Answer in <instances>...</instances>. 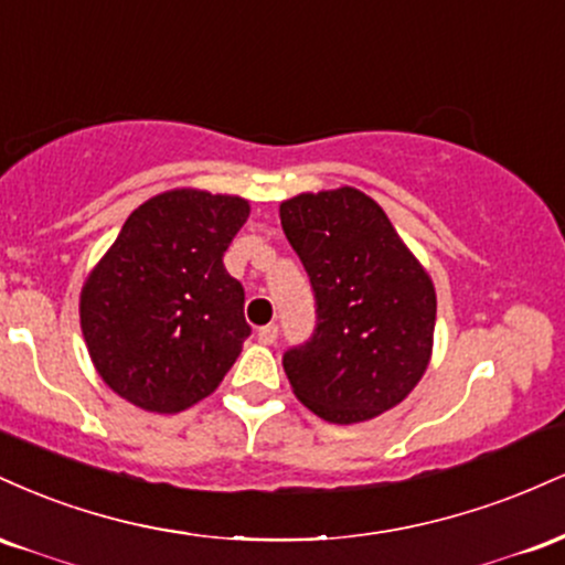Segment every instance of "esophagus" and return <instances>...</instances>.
<instances>
[{"mask_svg": "<svg viewBox=\"0 0 565 565\" xmlns=\"http://www.w3.org/2000/svg\"><path fill=\"white\" fill-rule=\"evenodd\" d=\"M278 337V327L276 323H265V327L257 329V340L263 342V345H274Z\"/></svg>", "mask_w": 565, "mask_h": 565, "instance_id": "1", "label": "esophagus"}]
</instances>
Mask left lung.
<instances>
[{
  "mask_svg": "<svg viewBox=\"0 0 565 565\" xmlns=\"http://www.w3.org/2000/svg\"><path fill=\"white\" fill-rule=\"evenodd\" d=\"M278 215L316 291V332L284 355L291 391L327 423L380 417L430 364V274L359 188L300 193L281 201Z\"/></svg>",
  "mask_w": 565,
  "mask_h": 565,
  "instance_id": "8db88e82",
  "label": "left lung"
}]
</instances>
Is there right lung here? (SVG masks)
I'll list each match as a JSON object with an SVG mask.
<instances>
[{
  "mask_svg": "<svg viewBox=\"0 0 565 565\" xmlns=\"http://www.w3.org/2000/svg\"><path fill=\"white\" fill-rule=\"evenodd\" d=\"M249 201L174 188L142 201L84 278L79 321L103 382L178 414L217 391L249 337L244 287L223 265Z\"/></svg>",
  "mask_w": 565,
  "mask_h": 565,
  "instance_id": "obj_1",
  "label": "right lung"
}]
</instances>
